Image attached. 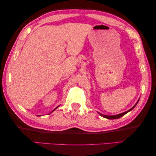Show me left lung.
I'll use <instances>...</instances> for the list:
<instances>
[{"mask_svg": "<svg viewBox=\"0 0 156 156\" xmlns=\"http://www.w3.org/2000/svg\"><path fill=\"white\" fill-rule=\"evenodd\" d=\"M138 102V101H137ZM137 102L136 103V105H135L133 107V108H131V109L130 110H129V111H126V112H124V113H121V114H119V115H101V114H100L99 113V115H100L101 116H102V117H105V118H107V119H118V118H119V117H122L123 115H124L125 114H126L127 113H128V112H129V111H131V110L134 108L135 106H136V105H137Z\"/></svg>", "mask_w": 156, "mask_h": 156, "instance_id": "8db88e82", "label": "left lung"}]
</instances>
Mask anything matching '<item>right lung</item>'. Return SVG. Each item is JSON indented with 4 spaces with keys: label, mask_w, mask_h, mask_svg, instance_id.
Segmentation results:
<instances>
[{
    "label": "right lung",
    "mask_w": 156,
    "mask_h": 156,
    "mask_svg": "<svg viewBox=\"0 0 156 156\" xmlns=\"http://www.w3.org/2000/svg\"><path fill=\"white\" fill-rule=\"evenodd\" d=\"M56 108H55V109H56ZM55 110H54V111H55Z\"/></svg>",
    "instance_id": "right-lung-1"
}]
</instances>
